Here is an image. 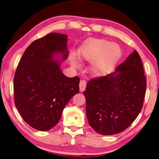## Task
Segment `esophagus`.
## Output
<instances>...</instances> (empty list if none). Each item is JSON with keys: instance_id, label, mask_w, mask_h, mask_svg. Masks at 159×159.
<instances>
[{"instance_id": "1", "label": "esophagus", "mask_w": 159, "mask_h": 159, "mask_svg": "<svg viewBox=\"0 0 159 159\" xmlns=\"http://www.w3.org/2000/svg\"><path fill=\"white\" fill-rule=\"evenodd\" d=\"M86 82L85 80H81L80 82V90L81 92H84L85 90L86 89Z\"/></svg>"}]
</instances>
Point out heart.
<instances>
[{
    "label": "heart",
    "instance_id": "obj_1",
    "mask_svg": "<svg viewBox=\"0 0 159 159\" xmlns=\"http://www.w3.org/2000/svg\"><path fill=\"white\" fill-rule=\"evenodd\" d=\"M120 56L117 45L104 39H90L77 54L79 60L93 62L90 70L94 76L101 77L107 74L114 67ZM77 66L75 61H72Z\"/></svg>",
    "mask_w": 159,
    "mask_h": 159
}]
</instances>
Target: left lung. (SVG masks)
<instances>
[{
    "label": "left lung",
    "mask_w": 159,
    "mask_h": 159,
    "mask_svg": "<svg viewBox=\"0 0 159 159\" xmlns=\"http://www.w3.org/2000/svg\"><path fill=\"white\" fill-rule=\"evenodd\" d=\"M146 89L142 62L135 50L114 73L87 83L84 94L90 126L105 135L124 131L142 110Z\"/></svg>",
    "instance_id": "1"
}]
</instances>
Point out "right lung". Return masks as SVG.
Returning a JSON list of instances; mask_svg holds the SVG:
<instances>
[{"mask_svg":"<svg viewBox=\"0 0 159 159\" xmlns=\"http://www.w3.org/2000/svg\"><path fill=\"white\" fill-rule=\"evenodd\" d=\"M67 36L53 33L33 41L24 52L13 80L14 102L28 125L48 130L58 124L69 101L79 93L80 78L60 69L67 58Z\"/></svg>","mask_w":159,"mask_h":159,"instance_id":"1","label":"right lung"}]
</instances>
